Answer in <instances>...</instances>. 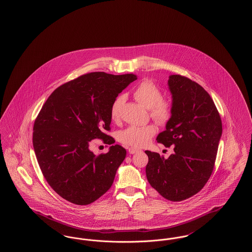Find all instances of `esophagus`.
<instances>
[{"instance_id": "esophagus-1", "label": "esophagus", "mask_w": 252, "mask_h": 252, "mask_svg": "<svg viewBox=\"0 0 252 252\" xmlns=\"http://www.w3.org/2000/svg\"><path fill=\"white\" fill-rule=\"evenodd\" d=\"M141 151H142L141 149H138V148H135V147H130V148L128 149L129 154H136V153H139V152H141Z\"/></svg>"}]
</instances>
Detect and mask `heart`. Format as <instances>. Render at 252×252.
Here are the masks:
<instances>
[{
	"label": "heart",
	"instance_id": "heart-1",
	"mask_svg": "<svg viewBox=\"0 0 252 252\" xmlns=\"http://www.w3.org/2000/svg\"><path fill=\"white\" fill-rule=\"evenodd\" d=\"M134 98L144 107L150 109L151 117L158 124H166L173 113L172 102L161 98L159 89L150 81H144L138 85L133 91ZM125 103V96L118 95L110 106V117L113 121L120 117L121 108ZM156 133V128L152 125L129 126L118 133V140L122 144L133 147H142L148 144Z\"/></svg>",
	"mask_w": 252,
	"mask_h": 252
}]
</instances>
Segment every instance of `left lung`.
<instances>
[{"instance_id":"8db88e82","label":"left lung","mask_w":252,"mask_h":252,"mask_svg":"<svg viewBox=\"0 0 252 252\" xmlns=\"http://www.w3.org/2000/svg\"><path fill=\"white\" fill-rule=\"evenodd\" d=\"M173 113L158 143L174 146L168 158L145 151L150 185L171 201L197 193L210 179L222 136V122L210 94L191 79L172 74L168 79Z\"/></svg>"}]
</instances>
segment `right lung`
<instances>
[{"mask_svg":"<svg viewBox=\"0 0 252 252\" xmlns=\"http://www.w3.org/2000/svg\"><path fill=\"white\" fill-rule=\"evenodd\" d=\"M137 75L95 72L56 89L42 106L33 128V146L40 170L53 190L76 205L93 203L111 187L126 151L121 145L95 156L91 141L115 143L110 106Z\"/></svg>","mask_w":252,"mask_h":252,"instance_id":"right-lung-1","label":"right lung"}]
</instances>
